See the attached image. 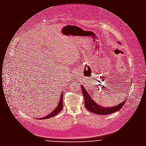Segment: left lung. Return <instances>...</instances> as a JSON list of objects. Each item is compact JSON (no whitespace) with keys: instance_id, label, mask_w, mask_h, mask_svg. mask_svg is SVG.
Segmentation results:
<instances>
[{"instance_id":"8db88e82","label":"left lung","mask_w":146,"mask_h":146,"mask_svg":"<svg viewBox=\"0 0 146 146\" xmlns=\"http://www.w3.org/2000/svg\"><path fill=\"white\" fill-rule=\"evenodd\" d=\"M81 88L83 94L84 103L86 108L88 111L97 114L107 115L118 111L123 107L124 104H125V101L126 100V99L123 102L120 103V104H118V106H116L115 107L109 108H105L104 107H102V106L98 105L95 102V101H93V100L91 98L90 96L86 92V89L84 88V87L82 85H81Z\"/></svg>"}]
</instances>
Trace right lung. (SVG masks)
<instances>
[{
  "mask_svg": "<svg viewBox=\"0 0 146 146\" xmlns=\"http://www.w3.org/2000/svg\"><path fill=\"white\" fill-rule=\"evenodd\" d=\"M63 92L61 93V96H60V100L59 101V103L57 105V107L56 108L55 110H54V111H52L51 113H50L49 115H46V117L42 118H38V119H46L48 118H51V117H53L55 115H56L57 114H58L60 111H61V110L63 108Z\"/></svg>",
  "mask_w": 146,
  "mask_h": 146,
  "instance_id": "1",
  "label": "right lung"
}]
</instances>
